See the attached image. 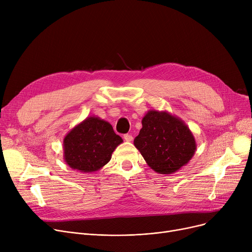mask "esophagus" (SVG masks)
Wrapping results in <instances>:
<instances>
[{
    "mask_svg": "<svg viewBox=\"0 0 252 252\" xmlns=\"http://www.w3.org/2000/svg\"><path fill=\"white\" fill-rule=\"evenodd\" d=\"M124 139H125V141H126V142H131V141H133V136L126 134V135L124 136Z\"/></svg>",
    "mask_w": 252,
    "mask_h": 252,
    "instance_id": "34e87169",
    "label": "esophagus"
}]
</instances>
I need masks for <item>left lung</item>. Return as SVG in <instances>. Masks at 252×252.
I'll list each match as a JSON object with an SVG mask.
<instances>
[{"instance_id":"8db88e82","label":"left lung","mask_w":252,"mask_h":252,"mask_svg":"<svg viewBox=\"0 0 252 252\" xmlns=\"http://www.w3.org/2000/svg\"><path fill=\"white\" fill-rule=\"evenodd\" d=\"M134 145L150 168L161 175L174 174L188 164L197 147L185 122L167 111L155 109L144 115Z\"/></svg>"}]
</instances>
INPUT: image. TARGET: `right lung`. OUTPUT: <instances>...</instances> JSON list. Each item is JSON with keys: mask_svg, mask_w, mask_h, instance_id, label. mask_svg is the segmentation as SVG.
<instances>
[{"mask_svg": "<svg viewBox=\"0 0 252 252\" xmlns=\"http://www.w3.org/2000/svg\"><path fill=\"white\" fill-rule=\"evenodd\" d=\"M123 142L108 122L89 116L64 137V161L81 173H95L110 161L113 151Z\"/></svg>", "mask_w": 252, "mask_h": 252, "instance_id": "1", "label": "right lung"}]
</instances>
